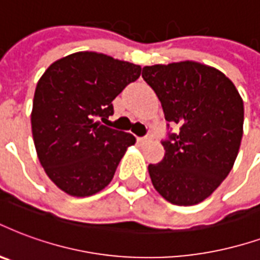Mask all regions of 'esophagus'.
<instances>
[{
  "label": "esophagus",
  "mask_w": 260,
  "mask_h": 260,
  "mask_svg": "<svg viewBox=\"0 0 260 260\" xmlns=\"http://www.w3.org/2000/svg\"><path fill=\"white\" fill-rule=\"evenodd\" d=\"M150 140H151V135H146L142 136V138H138V142H139L140 145H146V143H149Z\"/></svg>",
  "instance_id": "esophagus-1"
}]
</instances>
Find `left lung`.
I'll return each instance as SVG.
<instances>
[{
    "label": "left lung",
    "instance_id": "1",
    "mask_svg": "<svg viewBox=\"0 0 260 260\" xmlns=\"http://www.w3.org/2000/svg\"><path fill=\"white\" fill-rule=\"evenodd\" d=\"M165 120L179 125L162 142L164 158L149 165L154 189L175 205L209 197L232 171L241 145L244 103L222 71L197 61L143 67ZM169 126V124H168Z\"/></svg>",
    "mask_w": 260,
    "mask_h": 260
}]
</instances>
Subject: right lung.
Segmentation results:
<instances>
[{"label":"right lung","instance_id":"add662e5","mask_svg":"<svg viewBox=\"0 0 260 260\" xmlns=\"http://www.w3.org/2000/svg\"><path fill=\"white\" fill-rule=\"evenodd\" d=\"M142 67L98 52H76L48 67L36 88L34 146L57 187L88 197L110 183L135 136L103 125L125 86Z\"/></svg>","mask_w":260,"mask_h":260}]
</instances>
